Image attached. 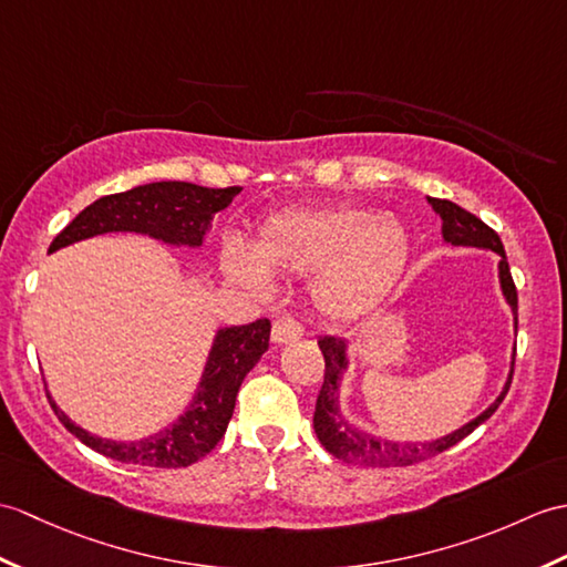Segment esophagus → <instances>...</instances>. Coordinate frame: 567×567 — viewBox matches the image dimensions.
I'll return each mask as SVG.
<instances>
[{
  "label": "esophagus",
  "instance_id": "esophagus-1",
  "mask_svg": "<svg viewBox=\"0 0 567 567\" xmlns=\"http://www.w3.org/2000/svg\"><path fill=\"white\" fill-rule=\"evenodd\" d=\"M305 336V326H301L297 319H292V316H282V319H278L272 323V343H292V340Z\"/></svg>",
  "mask_w": 567,
  "mask_h": 567
}]
</instances>
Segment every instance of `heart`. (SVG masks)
<instances>
[{"label":"heart","mask_w":567,"mask_h":567,"mask_svg":"<svg viewBox=\"0 0 567 567\" xmlns=\"http://www.w3.org/2000/svg\"><path fill=\"white\" fill-rule=\"evenodd\" d=\"M411 251L405 224L393 213L360 203L285 209L262 221L251 251L224 248V268L258 295L275 278H311V297L331 319L374 309L396 285Z\"/></svg>","instance_id":"obj_1"}]
</instances>
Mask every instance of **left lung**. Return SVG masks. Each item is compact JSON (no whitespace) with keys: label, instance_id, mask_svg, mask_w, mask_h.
<instances>
[{"label":"left lung","instance_id":"1","mask_svg":"<svg viewBox=\"0 0 567 567\" xmlns=\"http://www.w3.org/2000/svg\"><path fill=\"white\" fill-rule=\"evenodd\" d=\"M434 213L442 217V236L446 244L452 246H476V248H491L499 256V287H503V295L507 305L515 313V331H517V287L512 280L509 262L505 256V246L499 241V236L488 227V224L481 221L476 215L466 213L464 207H458L452 200H440V197H427ZM319 348L326 360V372H323V384L319 391V399H316V411H313V430L316 437L326 446V452H331L336 458H343L348 464H362V466H411L425 462L430 456H437L450 450V446L458 444L464 437L476 430L481 423H485L495 411L497 405L503 403L507 396L512 374H515V360H512L509 379L499 393L497 401L483 411L478 417H473L471 423L464 427L454 430L446 437L432 440V442H391V440H377L372 434H367L358 427H352L348 420L340 415L338 405V393H340V379L348 367L346 358V340H338L333 336H323L319 340Z\"/></svg>","mask_w":567,"mask_h":567}]
</instances>
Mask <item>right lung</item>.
I'll return each mask as SVG.
<instances>
[{
    "label": "right lung",
    "instance_id": "1",
    "mask_svg": "<svg viewBox=\"0 0 567 567\" xmlns=\"http://www.w3.org/2000/svg\"><path fill=\"white\" fill-rule=\"evenodd\" d=\"M239 186L203 188L186 181H159L133 190L99 197L84 207L50 244V251L109 231H137L176 246H203L209 221L227 207ZM270 343V321L221 328L205 364L200 386L188 411L174 425L140 442L101 440L74 425L55 401H48L60 423L91 450L121 464L183 468L195 464L217 446L227 432L244 377L254 370Z\"/></svg>",
    "mask_w": 567,
    "mask_h": 567
}]
</instances>
